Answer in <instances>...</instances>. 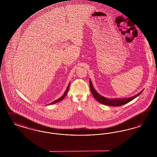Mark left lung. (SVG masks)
<instances>
[{
	"instance_id": "left-lung-1",
	"label": "left lung",
	"mask_w": 157,
	"mask_h": 157,
	"mask_svg": "<svg viewBox=\"0 0 157 157\" xmlns=\"http://www.w3.org/2000/svg\"><path fill=\"white\" fill-rule=\"evenodd\" d=\"M90 89L91 90V92L93 95V96L95 98V99L100 102L102 104L105 105H109V106H120L126 104L129 102L133 100L135 98L139 96L141 93L140 92L138 94L135 95L134 97L128 98H125V99H110L106 98L104 97L99 95L97 92L94 88V86L92 84V82L90 80Z\"/></svg>"
}]
</instances>
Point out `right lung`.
Segmentation results:
<instances>
[{
	"mask_svg": "<svg viewBox=\"0 0 157 157\" xmlns=\"http://www.w3.org/2000/svg\"><path fill=\"white\" fill-rule=\"evenodd\" d=\"M69 85H70V83H69V85H68V86H67V89L66 90V91H65V92L64 93V94L61 97L59 98L58 99H57V100H56V101H54L53 102H51V103H50L49 104H56V103H57V102H59L60 101H62L64 98L65 97V96L67 95V92H68V90H69Z\"/></svg>",
	"mask_w": 157,
	"mask_h": 157,
	"instance_id": "obj_1",
	"label": "right lung"
}]
</instances>
